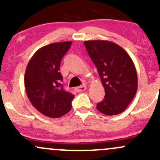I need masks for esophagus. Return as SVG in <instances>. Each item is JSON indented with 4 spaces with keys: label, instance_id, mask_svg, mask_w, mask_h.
<instances>
[{
    "label": "esophagus",
    "instance_id": "34e87169",
    "mask_svg": "<svg viewBox=\"0 0 160 160\" xmlns=\"http://www.w3.org/2000/svg\"><path fill=\"white\" fill-rule=\"evenodd\" d=\"M87 89V86L86 85H82V86L80 87H77L75 88V90L77 92H82V91H84Z\"/></svg>",
    "mask_w": 160,
    "mask_h": 160
}]
</instances>
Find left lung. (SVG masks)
<instances>
[{
	"mask_svg": "<svg viewBox=\"0 0 160 160\" xmlns=\"http://www.w3.org/2000/svg\"><path fill=\"white\" fill-rule=\"evenodd\" d=\"M85 47L98 69L105 96L97 109L106 115L123 112L133 100L138 79L129 55L120 46L104 40L85 41Z\"/></svg>",
	"mask_w": 160,
	"mask_h": 160,
	"instance_id": "1",
	"label": "left lung"
}]
</instances>
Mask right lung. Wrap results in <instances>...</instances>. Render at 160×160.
Returning a JSON list of instances; mask_svg holds the SVG:
<instances>
[{
    "label": "right lung",
    "instance_id": "1",
    "mask_svg": "<svg viewBox=\"0 0 160 160\" xmlns=\"http://www.w3.org/2000/svg\"><path fill=\"white\" fill-rule=\"evenodd\" d=\"M72 42L52 43L37 50L31 58L25 74L27 96L39 112L50 118L68 113L74 95L66 91L60 62Z\"/></svg>",
    "mask_w": 160,
    "mask_h": 160
}]
</instances>
